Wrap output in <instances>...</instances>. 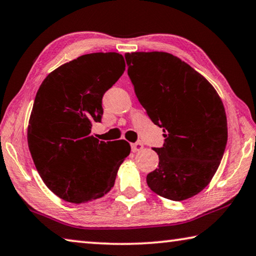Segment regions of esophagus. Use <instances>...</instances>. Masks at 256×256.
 <instances>
[{
    "mask_svg": "<svg viewBox=\"0 0 256 256\" xmlns=\"http://www.w3.org/2000/svg\"><path fill=\"white\" fill-rule=\"evenodd\" d=\"M144 148V144H142V142H136V144H131V149L133 152H138V151L142 150Z\"/></svg>",
    "mask_w": 256,
    "mask_h": 256,
    "instance_id": "obj_1",
    "label": "esophagus"
}]
</instances>
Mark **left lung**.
I'll list each match as a JSON object with an SVG mask.
<instances>
[{
    "label": "left lung",
    "instance_id": "left-lung-1",
    "mask_svg": "<svg viewBox=\"0 0 256 256\" xmlns=\"http://www.w3.org/2000/svg\"><path fill=\"white\" fill-rule=\"evenodd\" d=\"M125 60L138 102L164 136L162 148L154 149L159 166L146 183L168 200H188L206 188L222 159L228 130L222 98L204 76L166 52H134Z\"/></svg>",
    "mask_w": 256,
    "mask_h": 256
}]
</instances>
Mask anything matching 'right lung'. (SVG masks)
<instances>
[{"label": "right lung", "mask_w": 256, "mask_h": 256, "mask_svg": "<svg viewBox=\"0 0 256 256\" xmlns=\"http://www.w3.org/2000/svg\"><path fill=\"white\" fill-rule=\"evenodd\" d=\"M125 70L123 56L82 55L55 68L42 81L28 124V146L47 188L64 201L86 203L112 190L130 154L125 140L90 136L100 122L102 99Z\"/></svg>", "instance_id": "1"}]
</instances>
